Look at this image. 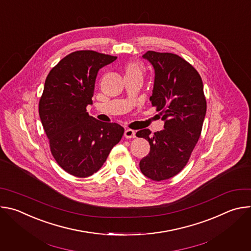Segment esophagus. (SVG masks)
<instances>
[{
  "label": "esophagus",
  "mask_w": 251,
  "mask_h": 251,
  "mask_svg": "<svg viewBox=\"0 0 251 251\" xmlns=\"http://www.w3.org/2000/svg\"><path fill=\"white\" fill-rule=\"evenodd\" d=\"M124 137H125L126 139L135 138V137H136V132H135L134 130L127 129V130H125V132H124Z\"/></svg>",
  "instance_id": "esophagus-1"
}]
</instances>
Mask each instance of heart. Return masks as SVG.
I'll return each instance as SVG.
<instances>
[{"instance_id": "obj_1", "label": "heart", "mask_w": 251, "mask_h": 251, "mask_svg": "<svg viewBox=\"0 0 251 251\" xmlns=\"http://www.w3.org/2000/svg\"><path fill=\"white\" fill-rule=\"evenodd\" d=\"M125 75H142V66L140 63L136 61H130L128 62L125 67Z\"/></svg>"}]
</instances>
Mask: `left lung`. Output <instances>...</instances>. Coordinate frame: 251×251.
I'll return each mask as SVG.
<instances>
[{"label":"left lung","mask_w":251,"mask_h":251,"mask_svg":"<svg viewBox=\"0 0 251 251\" xmlns=\"http://www.w3.org/2000/svg\"><path fill=\"white\" fill-rule=\"evenodd\" d=\"M155 73L150 101L162 114L164 130L136 133L150 144V153L140 161L143 175L160 182L176 176L187 165L201 136L206 112L202 80L198 71L174 53L147 51L142 56Z\"/></svg>","instance_id":"obj_1"}]
</instances>
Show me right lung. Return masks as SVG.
Listing matches in <instances>:
<instances>
[{
  "label": "right lung",
  "mask_w": 251,
  "mask_h": 251,
  "mask_svg": "<svg viewBox=\"0 0 251 251\" xmlns=\"http://www.w3.org/2000/svg\"><path fill=\"white\" fill-rule=\"evenodd\" d=\"M116 58L93 50L75 51L46 79L40 117L53 158L73 176L86 177L96 173L123 136L119 124L101 122L86 112L99 69Z\"/></svg>",
  "instance_id": "right-lung-1"
}]
</instances>
